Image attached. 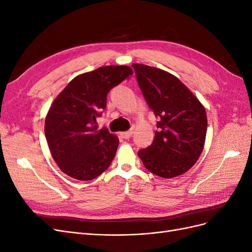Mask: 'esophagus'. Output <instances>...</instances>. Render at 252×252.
I'll list each match as a JSON object with an SVG mask.
<instances>
[{"label":"esophagus","instance_id":"34e87169","mask_svg":"<svg viewBox=\"0 0 252 252\" xmlns=\"http://www.w3.org/2000/svg\"><path fill=\"white\" fill-rule=\"evenodd\" d=\"M132 130H129V131H125V132H121V136L122 138H124V139H129L130 138V136L132 135Z\"/></svg>","mask_w":252,"mask_h":252}]
</instances>
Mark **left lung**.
<instances>
[{
    "mask_svg": "<svg viewBox=\"0 0 252 252\" xmlns=\"http://www.w3.org/2000/svg\"><path fill=\"white\" fill-rule=\"evenodd\" d=\"M132 67L145 100L158 118L154 142L138 156L150 172L175 178L191 168L204 149L205 107L175 75L143 64Z\"/></svg>",
    "mask_w": 252,
    "mask_h": 252,
    "instance_id": "8db88e82",
    "label": "left lung"
}]
</instances>
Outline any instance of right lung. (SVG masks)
Masks as SVG:
<instances>
[{
    "label": "right lung",
    "instance_id": "right-lung-1",
    "mask_svg": "<svg viewBox=\"0 0 252 252\" xmlns=\"http://www.w3.org/2000/svg\"><path fill=\"white\" fill-rule=\"evenodd\" d=\"M133 73L129 66H103L77 75L52 102L45 119V135L59 168L70 178L90 181L111 164L117 135L94 125L106 108L109 90Z\"/></svg>",
    "mask_w": 252,
    "mask_h": 252
}]
</instances>
